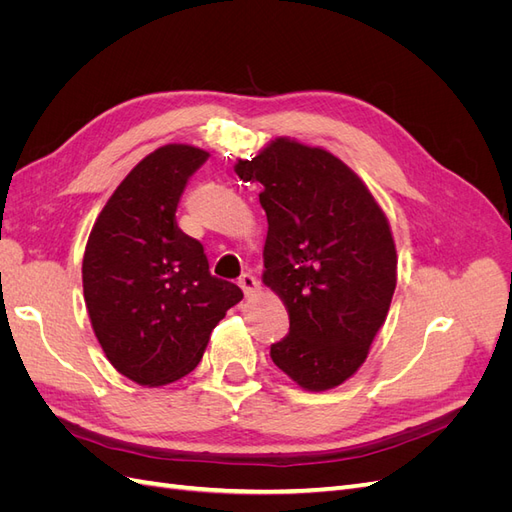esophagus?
Listing matches in <instances>:
<instances>
[{"instance_id": "obj_1", "label": "esophagus", "mask_w": 512, "mask_h": 512, "mask_svg": "<svg viewBox=\"0 0 512 512\" xmlns=\"http://www.w3.org/2000/svg\"><path fill=\"white\" fill-rule=\"evenodd\" d=\"M239 286H241L245 297H252V294L258 290V280H256V277H254L252 273H243V275L239 277Z\"/></svg>"}]
</instances>
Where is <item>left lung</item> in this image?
Listing matches in <instances>:
<instances>
[{"mask_svg":"<svg viewBox=\"0 0 512 512\" xmlns=\"http://www.w3.org/2000/svg\"><path fill=\"white\" fill-rule=\"evenodd\" d=\"M235 173L262 183V282L290 318L271 359L305 391L335 389L365 363L389 314L397 286L391 224L363 179L322 147L275 136L252 160H237Z\"/></svg>","mask_w":512,"mask_h":512,"instance_id":"8db88e82","label":"left lung"}]
</instances>
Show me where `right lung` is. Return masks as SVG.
I'll use <instances>...</instances> for the list:
<instances>
[{
	"instance_id": "right-lung-1",
	"label": "right lung",
	"mask_w": 512,
	"mask_h": 512,
	"mask_svg": "<svg viewBox=\"0 0 512 512\" xmlns=\"http://www.w3.org/2000/svg\"><path fill=\"white\" fill-rule=\"evenodd\" d=\"M207 158L181 143L151 151L106 200L85 245L91 329L119 374L149 389L188 376L215 324L243 299L177 226L185 183Z\"/></svg>"
}]
</instances>
